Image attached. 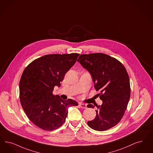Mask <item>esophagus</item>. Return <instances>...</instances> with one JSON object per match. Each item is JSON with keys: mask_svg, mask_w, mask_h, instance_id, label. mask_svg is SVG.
<instances>
[{"mask_svg": "<svg viewBox=\"0 0 153 153\" xmlns=\"http://www.w3.org/2000/svg\"><path fill=\"white\" fill-rule=\"evenodd\" d=\"M79 106H80V108H81L82 109L86 108V104H83V103H79Z\"/></svg>", "mask_w": 153, "mask_h": 153, "instance_id": "1", "label": "esophagus"}]
</instances>
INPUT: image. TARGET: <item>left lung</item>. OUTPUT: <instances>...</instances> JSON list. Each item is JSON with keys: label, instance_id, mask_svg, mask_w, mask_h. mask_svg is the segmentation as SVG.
I'll return each mask as SVG.
<instances>
[{"label": "left lung", "instance_id": "8db88e82", "mask_svg": "<svg viewBox=\"0 0 153 153\" xmlns=\"http://www.w3.org/2000/svg\"><path fill=\"white\" fill-rule=\"evenodd\" d=\"M77 61L88 71L101 105L97 109L95 118L88 122V126L95 130L105 131L113 128L121 120L127 109L130 97V85L128 74L120 61L102 53L82 54ZM88 108L94 106L88 104Z\"/></svg>", "mask_w": 153, "mask_h": 153}]
</instances>
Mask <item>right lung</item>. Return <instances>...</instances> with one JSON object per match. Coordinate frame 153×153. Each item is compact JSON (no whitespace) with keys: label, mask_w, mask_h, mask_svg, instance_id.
<instances>
[{"label":"right lung","mask_w":153,"mask_h":153,"mask_svg":"<svg viewBox=\"0 0 153 153\" xmlns=\"http://www.w3.org/2000/svg\"><path fill=\"white\" fill-rule=\"evenodd\" d=\"M79 54L44 55L25 68L19 82V97L26 115L34 125L52 131L64 123L68 109L79 104L53 94L65 74L73 67Z\"/></svg>","instance_id":"1"}]
</instances>
